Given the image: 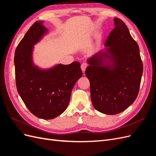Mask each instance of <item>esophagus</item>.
<instances>
[{"label":"esophagus","instance_id":"1","mask_svg":"<svg viewBox=\"0 0 156 156\" xmlns=\"http://www.w3.org/2000/svg\"><path fill=\"white\" fill-rule=\"evenodd\" d=\"M87 66H88V65H87V63H83V64H81V69H82L83 73L84 72V71H85V69H86V68H87Z\"/></svg>","mask_w":156,"mask_h":156}]
</instances>
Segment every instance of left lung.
Returning a JSON list of instances; mask_svg holds the SVG:
<instances>
[{
  "label": "left lung",
  "instance_id": "obj_1",
  "mask_svg": "<svg viewBox=\"0 0 156 156\" xmlns=\"http://www.w3.org/2000/svg\"><path fill=\"white\" fill-rule=\"evenodd\" d=\"M114 21L105 48L87 60L85 71L92 105L105 115L120 113L134 102L143 72L138 44L120 19Z\"/></svg>",
  "mask_w": 156,
  "mask_h": 156
}]
</instances>
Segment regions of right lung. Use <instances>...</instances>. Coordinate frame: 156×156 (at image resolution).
<instances>
[{"label":"right lung","mask_w":156,"mask_h":156,"mask_svg":"<svg viewBox=\"0 0 156 156\" xmlns=\"http://www.w3.org/2000/svg\"><path fill=\"white\" fill-rule=\"evenodd\" d=\"M44 21H37L27 32L15 51L17 92L26 107L40 119H55L66 109L72 90L83 75L79 62L41 69L33 62L34 46L48 34Z\"/></svg>","instance_id":"add662e5"}]
</instances>
